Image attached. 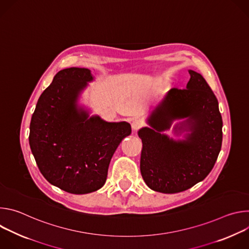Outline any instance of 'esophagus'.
<instances>
[{"label":"esophagus","instance_id":"obj_1","mask_svg":"<svg viewBox=\"0 0 249 249\" xmlns=\"http://www.w3.org/2000/svg\"><path fill=\"white\" fill-rule=\"evenodd\" d=\"M142 122L140 121V120H138V119H134L133 121H132V123H131V126H132V129L134 130V131H137L138 129H140L141 127H142Z\"/></svg>","mask_w":249,"mask_h":249}]
</instances>
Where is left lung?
<instances>
[{"label": "left lung", "mask_w": 249, "mask_h": 249, "mask_svg": "<svg viewBox=\"0 0 249 249\" xmlns=\"http://www.w3.org/2000/svg\"><path fill=\"white\" fill-rule=\"evenodd\" d=\"M186 89H171L147 118L150 127L138 135L143 143L140 169L154 191L172 194L187 190L214 167L222 148L223 120L218 99L195 71L189 70ZM175 120L177 135L187 132L185 140H174L163 132Z\"/></svg>", "instance_id": "obj_1"}]
</instances>
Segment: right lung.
Listing matches in <instances>:
<instances>
[{"mask_svg":"<svg viewBox=\"0 0 249 249\" xmlns=\"http://www.w3.org/2000/svg\"><path fill=\"white\" fill-rule=\"evenodd\" d=\"M94 77L86 68L59 71L40 95L29 127V146L52 185L72 194L100 189L111 158L131 134L128 122H106L79 100Z\"/></svg>","mask_w":249,"mask_h":249,"instance_id":"add662e5","label":"right lung"}]
</instances>
